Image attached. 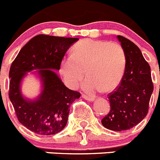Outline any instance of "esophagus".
<instances>
[{
	"instance_id": "34e87169",
	"label": "esophagus",
	"mask_w": 160,
	"mask_h": 160,
	"mask_svg": "<svg viewBox=\"0 0 160 160\" xmlns=\"http://www.w3.org/2000/svg\"><path fill=\"white\" fill-rule=\"evenodd\" d=\"M82 98H83V99H85L86 100H87V101H94V100H95V99H94L93 97L87 96V95H82Z\"/></svg>"
}]
</instances>
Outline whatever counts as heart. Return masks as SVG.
I'll list each match as a JSON object with an SVG mask.
<instances>
[{"instance_id":"obj_1","label":"heart","mask_w":160,"mask_h":160,"mask_svg":"<svg viewBox=\"0 0 160 160\" xmlns=\"http://www.w3.org/2000/svg\"><path fill=\"white\" fill-rule=\"evenodd\" d=\"M125 54L121 45L108 41L82 39L73 45L72 55L63 57L60 73L68 87L74 89L84 77L82 89L88 93L113 91L122 79Z\"/></svg>"}]
</instances>
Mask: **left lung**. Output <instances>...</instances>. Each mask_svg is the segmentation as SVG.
<instances>
[{
    "label": "left lung",
    "mask_w": 160,
    "mask_h": 160,
    "mask_svg": "<svg viewBox=\"0 0 160 160\" xmlns=\"http://www.w3.org/2000/svg\"><path fill=\"white\" fill-rule=\"evenodd\" d=\"M125 54V68L120 86L108 95L110 112L101 121L114 131L127 130L137 125L147 115L153 92L151 67L137 45L117 35Z\"/></svg>",
    "instance_id": "left-lung-1"
}]
</instances>
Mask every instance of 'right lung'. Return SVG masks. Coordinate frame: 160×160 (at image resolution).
Returning a JSON list of instances; mask_svg holds the SVG:
<instances>
[{
	"label": "right lung",
	"instance_id": "1",
	"mask_svg": "<svg viewBox=\"0 0 160 160\" xmlns=\"http://www.w3.org/2000/svg\"><path fill=\"white\" fill-rule=\"evenodd\" d=\"M78 40L39 35L23 46L9 69V97L22 125L40 135L61 132L68 121L69 107L81 94L65 86L55 70L67 50ZM33 70H35L33 71ZM31 71L41 82L42 91L37 98L27 99L22 95L21 83Z\"/></svg>",
	"mask_w": 160,
	"mask_h": 160
}]
</instances>
